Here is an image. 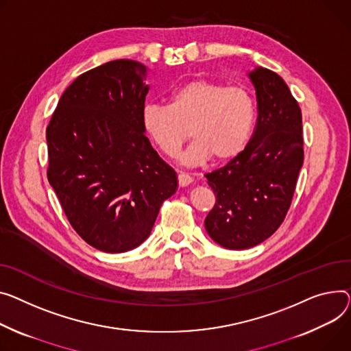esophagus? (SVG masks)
<instances>
[{"mask_svg": "<svg viewBox=\"0 0 351 351\" xmlns=\"http://www.w3.org/2000/svg\"><path fill=\"white\" fill-rule=\"evenodd\" d=\"M192 182H193V179L191 175L184 173V172H179L178 183H179V186H182V188H184V186H189Z\"/></svg>", "mask_w": 351, "mask_h": 351, "instance_id": "1", "label": "esophagus"}]
</instances>
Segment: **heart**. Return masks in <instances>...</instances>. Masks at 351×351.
I'll return each instance as SVG.
<instances>
[{
	"label": "heart",
	"mask_w": 351,
	"mask_h": 351,
	"mask_svg": "<svg viewBox=\"0 0 351 351\" xmlns=\"http://www.w3.org/2000/svg\"><path fill=\"white\" fill-rule=\"evenodd\" d=\"M255 121L251 93L239 86L210 80H192L176 88L168 106L147 104L143 127L152 143L168 156H175L191 136L193 143L180 160L197 167L215 158L228 160L247 147Z\"/></svg>",
	"instance_id": "obj_1"
}]
</instances>
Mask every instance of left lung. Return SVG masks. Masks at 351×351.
I'll list each match as a JSON object with an SVG mask.
<instances>
[{
    "label": "left lung",
    "mask_w": 351,
    "mask_h": 351,
    "mask_svg": "<svg viewBox=\"0 0 351 351\" xmlns=\"http://www.w3.org/2000/svg\"><path fill=\"white\" fill-rule=\"evenodd\" d=\"M256 97V125L244 151L207 173L216 204L207 234L228 250H247L271 237L284 221L303 165L302 112L281 76L265 67L247 73Z\"/></svg>",
    "instance_id": "8db88e82"
}]
</instances>
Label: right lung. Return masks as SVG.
<instances>
[{
  "mask_svg": "<svg viewBox=\"0 0 351 351\" xmlns=\"http://www.w3.org/2000/svg\"><path fill=\"white\" fill-rule=\"evenodd\" d=\"M148 67L119 59L80 75L62 95L46 128L48 180L77 234L119 254L151 234L176 172L143 127Z\"/></svg>",
  "mask_w": 351,
  "mask_h": 351,
  "instance_id": "1",
  "label": "right lung"
}]
</instances>
